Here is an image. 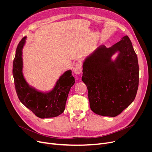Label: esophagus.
<instances>
[{"instance_id":"esophagus-1","label":"esophagus","mask_w":152,"mask_h":152,"mask_svg":"<svg viewBox=\"0 0 152 152\" xmlns=\"http://www.w3.org/2000/svg\"><path fill=\"white\" fill-rule=\"evenodd\" d=\"M83 70V68H82V65L81 63H77L76 64V65L74 66L73 68V71L74 73L76 75H79L81 74V72Z\"/></svg>"}]
</instances>
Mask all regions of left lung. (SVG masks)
I'll use <instances>...</instances> for the list:
<instances>
[{"label":"left lung","instance_id":"8db88e82","mask_svg":"<svg viewBox=\"0 0 152 152\" xmlns=\"http://www.w3.org/2000/svg\"><path fill=\"white\" fill-rule=\"evenodd\" d=\"M117 51L113 62L111 57ZM139 71L137 55L127 36L109 48L99 46L83 63L82 81L88 90L91 110L104 116L120 114L136 96Z\"/></svg>","mask_w":152,"mask_h":152}]
</instances>
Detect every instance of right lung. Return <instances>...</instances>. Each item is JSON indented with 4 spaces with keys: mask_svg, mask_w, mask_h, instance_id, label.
<instances>
[{
    "mask_svg": "<svg viewBox=\"0 0 152 152\" xmlns=\"http://www.w3.org/2000/svg\"><path fill=\"white\" fill-rule=\"evenodd\" d=\"M26 38L24 37L19 42L13 62V76L18 97L24 105L40 118L58 116L65 110L69 92L75 79L71 71L68 70L60 76L49 92H39L30 87L22 73V49Z\"/></svg>",
    "mask_w": 152,
    "mask_h": 152,
    "instance_id": "obj_1",
    "label": "right lung"
}]
</instances>
